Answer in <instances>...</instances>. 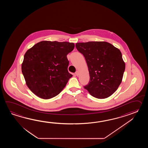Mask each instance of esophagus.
I'll list each match as a JSON object with an SVG mask.
<instances>
[{
  "label": "esophagus",
  "mask_w": 148,
  "mask_h": 148,
  "mask_svg": "<svg viewBox=\"0 0 148 148\" xmlns=\"http://www.w3.org/2000/svg\"><path fill=\"white\" fill-rule=\"evenodd\" d=\"M75 74L76 75H79V71H77L75 73Z\"/></svg>",
  "instance_id": "obj_1"
}]
</instances>
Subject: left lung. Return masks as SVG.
<instances>
[{
	"label": "left lung",
	"instance_id": "obj_1",
	"mask_svg": "<svg viewBox=\"0 0 148 148\" xmlns=\"http://www.w3.org/2000/svg\"><path fill=\"white\" fill-rule=\"evenodd\" d=\"M75 47L88 66L90 80L84 88L98 99L110 97L119 87L125 68L120 50L104 41L77 43Z\"/></svg>",
	"mask_w": 148,
	"mask_h": 148
}]
</instances>
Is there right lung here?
I'll return each mask as SVG.
<instances>
[{
  "label": "right lung",
  "instance_id": "obj_1",
  "mask_svg": "<svg viewBox=\"0 0 148 148\" xmlns=\"http://www.w3.org/2000/svg\"><path fill=\"white\" fill-rule=\"evenodd\" d=\"M74 47L73 43L43 41L26 51L22 71L32 92L44 99L60 94L73 77L68 71L66 56Z\"/></svg>",
  "mask_w": 148,
  "mask_h": 148
}]
</instances>
